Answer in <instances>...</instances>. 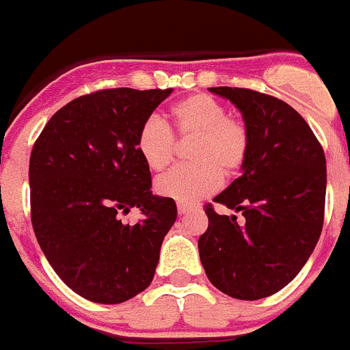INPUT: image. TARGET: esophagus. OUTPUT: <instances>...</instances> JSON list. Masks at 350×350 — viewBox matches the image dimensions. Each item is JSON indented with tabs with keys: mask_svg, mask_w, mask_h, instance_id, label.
Returning a JSON list of instances; mask_svg holds the SVG:
<instances>
[{
	"mask_svg": "<svg viewBox=\"0 0 350 350\" xmlns=\"http://www.w3.org/2000/svg\"><path fill=\"white\" fill-rule=\"evenodd\" d=\"M177 208H178V213H180V215H184V213H189L191 210L194 208V206L193 205H187V203H178Z\"/></svg>",
	"mask_w": 350,
	"mask_h": 350,
	"instance_id": "34e87169",
	"label": "esophagus"
}]
</instances>
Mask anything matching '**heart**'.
<instances>
[{
  "instance_id": "1",
  "label": "heart",
  "mask_w": 350,
  "mask_h": 350,
  "mask_svg": "<svg viewBox=\"0 0 350 350\" xmlns=\"http://www.w3.org/2000/svg\"><path fill=\"white\" fill-rule=\"evenodd\" d=\"M172 120L180 138H193L189 159L193 165L177 166L156 180L159 196L178 203H194L217 191L222 177L242 172L249 159L250 133L242 119L228 116V108L208 94H193L172 108ZM137 150L145 165L161 172L175 157L177 144L172 129L152 116L142 122Z\"/></svg>"
}]
</instances>
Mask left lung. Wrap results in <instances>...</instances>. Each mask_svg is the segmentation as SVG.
I'll return each mask as SVG.
<instances>
[{
    "mask_svg": "<svg viewBox=\"0 0 350 350\" xmlns=\"http://www.w3.org/2000/svg\"><path fill=\"white\" fill-rule=\"evenodd\" d=\"M242 112L250 152L242 175L213 198L237 215L205 205L208 228L198 240L210 282L237 299L275 295L295 279L323 231L326 157L295 108L243 88H212Z\"/></svg>",
    "mask_w": 350,
    "mask_h": 350,
    "instance_id": "1",
    "label": "left lung"
}]
</instances>
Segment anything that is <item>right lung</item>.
I'll return each instance as SVG.
<instances>
[{
  "instance_id": "add662e5",
  "label": "right lung",
  "mask_w": 350,
  "mask_h": 350,
  "mask_svg": "<svg viewBox=\"0 0 350 350\" xmlns=\"http://www.w3.org/2000/svg\"><path fill=\"white\" fill-rule=\"evenodd\" d=\"M170 94L117 88L80 96L51 117L33 145L36 240L61 280L89 301H128L154 279L177 205L150 191L137 135ZM131 208L142 212L135 225L122 221Z\"/></svg>"
}]
</instances>
